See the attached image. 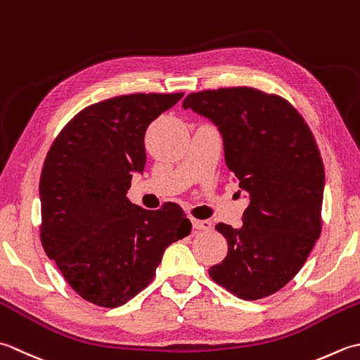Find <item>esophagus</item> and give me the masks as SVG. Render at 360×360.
Instances as JSON below:
<instances>
[{
    "mask_svg": "<svg viewBox=\"0 0 360 360\" xmlns=\"http://www.w3.org/2000/svg\"><path fill=\"white\" fill-rule=\"evenodd\" d=\"M193 222V226L195 230H210L211 229V222L207 221V219H191Z\"/></svg>",
    "mask_w": 360,
    "mask_h": 360,
    "instance_id": "esophagus-1",
    "label": "esophagus"
}]
</instances>
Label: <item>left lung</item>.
<instances>
[{
    "instance_id": "obj_1",
    "label": "left lung",
    "mask_w": 360,
    "mask_h": 360,
    "mask_svg": "<svg viewBox=\"0 0 360 360\" xmlns=\"http://www.w3.org/2000/svg\"><path fill=\"white\" fill-rule=\"evenodd\" d=\"M183 108L219 127L225 163L250 197L239 229L216 225L229 253L208 270L211 280L242 300L272 295L320 238L325 167L317 141L289 101L253 86L191 93Z\"/></svg>"
}]
</instances>
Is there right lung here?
Returning <instances> with one entry per match:
<instances>
[{
	"label": "right lung",
	"mask_w": 360,
	"mask_h": 360,
	"mask_svg": "<svg viewBox=\"0 0 360 360\" xmlns=\"http://www.w3.org/2000/svg\"><path fill=\"white\" fill-rule=\"evenodd\" d=\"M183 93H134L85 107L51 144L40 177V240L79 297L118 307L153 281L166 247L186 238L180 205L131 203L149 124Z\"/></svg>",
	"instance_id": "right-lung-1"
}]
</instances>
